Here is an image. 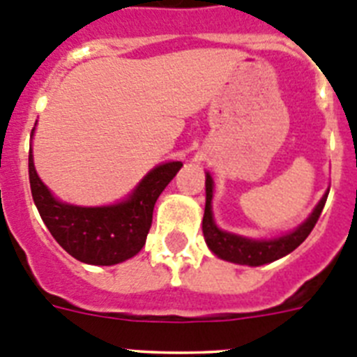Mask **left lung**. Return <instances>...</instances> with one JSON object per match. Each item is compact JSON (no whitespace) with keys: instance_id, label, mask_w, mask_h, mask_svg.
I'll return each instance as SVG.
<instances>
[{"instance_id":"1","label":"left lung","mask_w":357,"mask_h":357,"mask_svg":"<svg viewBox=\"0 0 357 357\" xmlns=\"http://www.w3.org/2000/svg\"><path fill=\"white\" fill-rule=\"evenodd\" d=\"M211 197H213V181H211V176L206 174V208H204V217H202V233H204V240H206L208 247L213 250L218 258L250 266H259L265 265V263L275 261V259L290 255L291 250L297 249L313 231L314 224L320 218V213H322L327 201L326 194L306 222L303 226H298L295 231H291V233L274 240H249L238 236V234L220 231L215 226L213 213H211Z\"/></svg>"}]
</instances>
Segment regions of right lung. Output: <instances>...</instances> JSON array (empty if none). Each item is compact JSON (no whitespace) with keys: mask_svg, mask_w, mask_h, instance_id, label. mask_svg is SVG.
<instances>
[{"mask_svg":"<svg viewBox=\"0 0 357 357\" xmlns=\"http://www.w3.org/2000/svg\"><path fill=\"white\" fill-rule=\"evenodd\" d=\"M181 167V162L158 165L121 204L82 208L56 201L35 172L31 153L28 156L31 195L44 224L73 258L89 265H115L142 249L156 199Z\"/></svg>","mask_w":357,"mask_h":357,"instance_id":"obj_1","label":"right lung"}]
</instances>
